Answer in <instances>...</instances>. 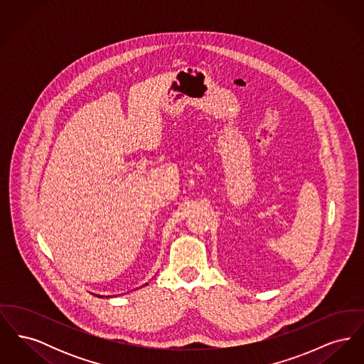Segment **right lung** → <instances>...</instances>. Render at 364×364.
<instances>
[{
	"label": "right lung",
	"instance_id": "right-lung-1",
	"mask_svg": "<svg viewBox=\"0 0 364 364\" xmlns=\"http://www.w3.org/2000/svg\"><path fill=\"white\" fill-rule=\"evenodd\" d=\"M146 285H147V284H146ZM98 297H104V296H100V294H98Z\"/></svg>",
	"mask_w": 364,
	"mask_h": 364
}]
</instances>
